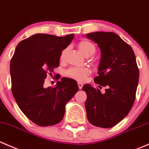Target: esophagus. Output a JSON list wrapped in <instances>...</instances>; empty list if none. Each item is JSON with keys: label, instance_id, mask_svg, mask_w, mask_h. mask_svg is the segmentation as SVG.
<instances>
[{"label": "esophagus", "instance_id": "1", "mask_svg": "<svg viewBox=\"0 0 149 149\" xmlns=\"http://www.w3.org/2000/svg\"><path fill=\"white\" fill-rule=\"evenodd\" d=\"M78 86H79V89H81L82 87H83V86H84V84H82V83H80V82H79V83H78Z\"/></svg>", "mask_w": 149, "mask_h": 149}]
</instances>
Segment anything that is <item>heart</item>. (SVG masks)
Here are the masks:
<instances>
[{
    "instance_id": "obj_1",
    "label": "heart",
    "mask_w": 149,
    "mask_h": 149,
    "mask_svg": "<svg viewBox=\"0 0 149 149\" xmlns=\"http://www.w3.org/2000/svg\"><path fill=\"white\" fill-rule=\"evenodd\" d=\"M78 48L80 52L85 57H91L95 53L96 47L94 44L87 40H82L78 44ZM67 49H63L60 55L61 61H64L65 59ZM90 70L87 68H70L66 70V75L71 79H75L79 82H83L89 76Z\"/></svg>"
}]
</instances>
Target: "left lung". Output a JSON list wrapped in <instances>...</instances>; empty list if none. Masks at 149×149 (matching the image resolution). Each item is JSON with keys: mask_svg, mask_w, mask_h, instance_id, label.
Wrapping results in <instances>:
<instances>
[{"mask_svg": "<svg viewBox=\"0 0 149 149\" xmlns=\"http://www.w3.org/2000/svg\"><path fill=\"white\" fill-rule=\"evenodd\" d=\"M86 37L98 45L101 49L99 76L94 83L101 88L85 84V102L88 120L97 127L109 128L127 116L135 100L139 79V70L132 47L113 32L97 31Z\"/></svg>", "mask_w": 149, "mask_h": 149, "instance_id": "left-lung-1", "label": "left lung"}]
</instances>
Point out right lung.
<instances>
[{"label": "right lung", "mask_w": 149, "mask_h": 149, "mask_svg": "<svg viewBox=\"0 0 149 149\" xmlns=\"http://www.w3.org/2000/svg\"><path fill=\"white\" fill-rule=\"evenodd\" d=\"M73 37V34L65 37L34 34L18 44L10 60L13 97L22 112L39 126L59 123L66 103L79 91L77 82L68 78H62L55 87L43 86L47 74L52 75L59 66L61 52Z\"/></svg>", "instance_id": "obj_1"}]
</instances>
